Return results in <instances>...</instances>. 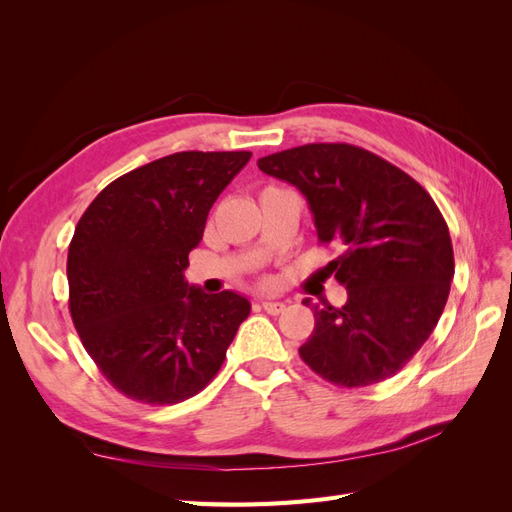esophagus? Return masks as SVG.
<instances>
[{
    "label": "esophagus",
    "mask_w": 512,
    "mask_h": 512,
    "mask_svg": "<svg viewBox=\"0 0 512 512\" xmlns=\"http://www.w3.org/2000/svg\"><path fill=\"white\" fill-rule=\"evenodd\" d=\"M262 309H265V312L271 314V316H277V314L284 312L286 305L282 301H265V303H262Z\"/></svg>",
    "instance_id": "1"
}]
</instances>
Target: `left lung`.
Wrapping results in <instances>:
<instances>
[{"mask_svg": "<svg viewBox=\"0 0 512 512\" xmlns=\"http://www.w3.org/2000/svg\"><path fill=\"white\" fill-rule=\"evenodd\" d=\"M258 168L297 185L318 241L342 250L327 269L348 301L314 305L301 359L346 389L395 376L436 329L451 292L453 243L438 205L404 170L348 143L292 147Z\"/></svg>", "mask_w": 512, "mask_h": 512, "instance_id": "obj_1", "label": "left lung"}]
</instances>
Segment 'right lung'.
Instances as JSON below:
<instances>
[{
	"label": "right lung",
	"mask_w": 512,
	"mask_h": 512,
	"mask_svg": "<svg viewBox=\"0 0 512 512\" xmlns=\"http://www.w3.org/2000/svg\"><path fill=\"white\" fill-rule=\"evenodd\" d=\"M250 151H179L121 175L81 215L68 247L70 316L119 393L179 404L218 374L250 301L188 286V254Z\"/></svg>",
	"instance_id": "add662e5"
}]
</instances>
